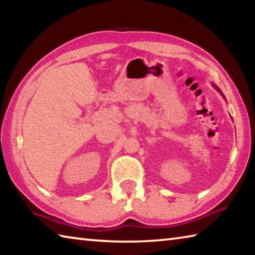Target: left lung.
Masks as SVG:
<instances>
[{
    "mask_svg": "<svg viewBox=\"0 0 255 255\" xmlns=\"http://www.w3.org/2000/svg\"><path fill=\"white\" fill-rule=\"evenodd\" d=\"M213 86H214V88H215V89H216V90H217V91H218V92H219V93H220V94H221V95H223V97H224V99H225V95H224V94H223V92H221V91H220V90H219V89H218V88H217V86H216V85H215V84H213Z\"/></svg>",
    "mask_w": 255,
    "mask_h": 255,
    "instance_id": "obj_1",
    "label": "left lung"
}]
</instances>
